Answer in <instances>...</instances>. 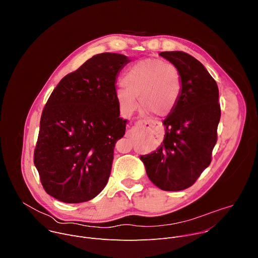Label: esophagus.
Returning a JSON list of instances; mask_svg holds the SVG:
<instances>
[{
	"label": "esophagus",
	"instance_id": "esophagus-1",
	"mask_svg": "<svg viewBox=\"0 0 258 258\" xmlns=\"http://www.w3.org/2000/svg\"><path fill=\"white\" fill-rule=\"evenodd\" d=\"M136 125H137L138 127H140V128H143V130H151V128H154L155 123H152V122H150V121H146V120H139ZM128 134H130V133L127 132V133H126V136H130Z\"/></svg>",
	"mask_w": 258,
	"mask_h": 258
}]
</instances>
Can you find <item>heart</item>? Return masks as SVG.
<instances>
[{
    "label": "heart",
    "instance_id": "b5f03b06",
    "mask_svg": "<svg viewBox=\"0 0 258 258\" xmlns=\"http://www.w3.org/2000/svg\"><path fill=\"white\" fill-rule=\"evenodd\" d=\"M182 87L178 68L160 59L147 58L132 65L122 78V86L115 92V99L124 115L132 114L139 98L140 106L157 116L173 111Z\"/></svg>",
    "mask_w": 258,
    "mask_h": 258
}]
</instances>
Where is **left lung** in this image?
Segmentation results:
<instances>
[{
    "label": "left lung",
    "mask_w": 258,
    "mask_h": 258,
    "mask_svg": "<svg viewBox=\"0 0 258 258\" xmlns=\"http://www.w3.org/2000/svg\"><path fill=\"white\" fill-rule=\"evenodd\" d=\"M159 55L178 68L181 93L173 111L162 121L163 143L140 159L156 187L181 191L191 187L211 162L220 119L218 88L203 64L188 53Z\"/></svg>",
    "instance_id": "1"
}]
</instances>
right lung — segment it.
I'll use <instances>...</instances> for the list:
<instances>
[{
	"instance_id": "1",
	"label": "right lung",
	"mask_w": 258,
	"mask_h": 258,
	"mask_svg": "<svg viewBox=\"0 0 258 258\" xmlns=\"http://www.w3.org/2000/svg\"><path fill=\"white\" fill-rule=\"evenodd\" d=\"M132 60L121 54L93 56L64 77L41 117L33 154L45 191L64 203L95 198L107 185L116 141L125 133L115 84Z\"/></svg>"
}]
</instances>
